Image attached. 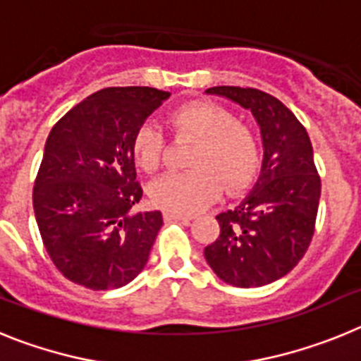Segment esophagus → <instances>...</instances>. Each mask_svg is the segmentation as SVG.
<instances>
[{"instance_id": "esophagus-1", "label": "esophagus", "mask_w": 361, "mask_h": 361, "mask_svg": "<svg viewBox=\"0 0 361 361\" xmlns=\"http://www.w3.org/2000/svg\"><path fill=\"white\" fill-rule=\"evenodd\" d=\"M191 219H193V216L184 215V213H175V212H166L164 213L166 222H170V220H184V222H190Z\"/></svg>"}]
</instances>
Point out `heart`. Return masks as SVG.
<instances>
[{
	"label": "heart",
	"instance_id": "b5f03b06",
	"mask_svg": "<svg viewBox=\"0 0 361 361\" xmlns=\"http://www.w3.org/2000/svg\"><path fill=\"white\" fill-rule=\"evenodd\" d=\"M175 139L193 141L190 171L159 178L149 190L153 204L175 213H193L219 199L247 190L260 168V146L251 126L229 108L212 101H190L168 114ZM166 137L153 123L141 124L132 139V153L142 170L153 173L166 157Z\"/></svg>",
	"mask_w": 361,
	"mask_h": 361
}]
</instances>
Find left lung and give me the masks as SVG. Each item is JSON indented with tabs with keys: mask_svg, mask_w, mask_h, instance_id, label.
<instances>
[{
	"mask_svg": "<svg viewBox=\"0 0 361 361\" xmlns=\"http://www.w3.org/2000/svg\"><path fill=\"white\" fill-rule=\"evenodd\" d=\"M257 119L264 161L253 190L233 209L216 215L220 235L204 257L220 280L260 288L282 279L311 244L322 183L304 124L279 99L257 88L213 86Z\"/></svg>",
	"mask_w": 361,
	"mask_h": 361,
	"instance_id": "1",
	"label": "left lung"
}]
</instances>
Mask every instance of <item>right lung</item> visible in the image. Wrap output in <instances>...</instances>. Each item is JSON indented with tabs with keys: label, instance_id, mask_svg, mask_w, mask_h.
Wrapping results in <instances>:
<instances>
[{
	"label": "right lung",
	"instance_id": "obj_1",
	"mask_svg": "<svg viewBox=\"0 0 361 361\" xmlns=\"http://www.w3.org/2000/svg\"><path fill=\"white\" fill-rule=\"evenodd\" d=\"M168 97L149 86L104 88L54 124L32 200L47 253L70 282L106 291L145 269L162 215L128 213L142 197L132 139Z\"/></svg>",
	"mask_w": 361,
	"mask_h": 361
}]
</instances>
